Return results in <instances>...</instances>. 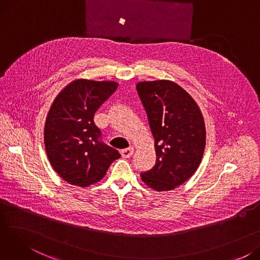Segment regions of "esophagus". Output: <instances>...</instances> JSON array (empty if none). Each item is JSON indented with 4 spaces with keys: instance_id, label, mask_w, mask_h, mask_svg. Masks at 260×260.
I'll use <instances>...</instances> for the list:
<instances>
[{
    "instance_id": "obj_1",
    "label": "esophagus",
    "mask_w": 260,
    "mask_h": 260,
    "mask_svg": "<svg viewBox=\"0 0 260 260\" xmlns=\"http://www.w3.org/2000/svg\"><path fill=\"white\" fill-rule=\"evenodd\" d=\"M133 154H134V147H127L121 151V155L123 158H129Z\"/></svg>"
}]
</instances>
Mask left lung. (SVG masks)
Segmentation results:
<instances>
[{"instance_id":"left-lung-1","label":"left lung","mask_w":260,"mask_h":260,"mask_svg":"<svg viewBox=\"0 0 260 260\" xmlns=\"http://www.w3.org/2000/svg\"><path fill=\"white\" fill-rule=\"evenodd\" d=\"M155 139L156 163L141 173L142 181L158 192L181 185L198 169L206 126L194 99L168 80L140 82L136 86Z\"/></svg>"}]
</instances>
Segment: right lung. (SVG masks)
<instances>
[{
	"label": "right lung",
	"mask_w": 260,
	"mask_h": 260,
	"mask_svg": "<svg viewBox=\"0 0 260 260\" xmlns=\"http://www.w3.org/2000/svg\"><path fill=\"white\" fill-rule=\"evenodd\" d=\"M116 82L76 80L54 99L46 119L44 141L53 170L66 182L85 187L100 181L121 157L102 141L93 116L116 91Z\"/></svg>",
	"instance_id": "add662e5"
}]
</instances>
